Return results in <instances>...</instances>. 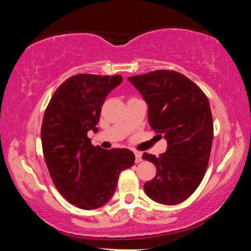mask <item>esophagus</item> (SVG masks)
<instances>
[{"label": "esophagus", "instance_id": "1", "mask_svg": "<svg viewBox=\"0 0 251 251\" xmlns=\"http://www.w3.org/2000/svg\"><path fill=\"white\" fill-rule=\"evenodd\" d=\"M143 160L141 152H135V163H141Z\"/></svg>", "mask_w": 251, "mask_h": 251}]
</instances>
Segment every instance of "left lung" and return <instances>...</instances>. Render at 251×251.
Here are the masks:
<instances>
[{"label": "left lung", "instance_id": "obj_1", "mask_svg": "<svg viewBox=\"0 0 251 251\" xmlns=\"http://www.w3.org/2000/svg\"><path fill=\"white\" fill-rule=\"evenodd\" d=\"M128 79L148 104L151 129L167 141V151L159 157L144 152L143 159L156 167V176L144 189L152 201L177 205L198 188L206 174L214 137L209 101L193 80L175 71Z\"/></svg>", "mask_w": 251, "mask_h": 251}]
</instances>
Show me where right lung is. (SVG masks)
Masks as SVG:
<instances>
[{
    "mask_svg": "<svg viewBox=\"0 0 251 251\" xmlns=\"http://www.w3.org/2000/svg\"><path fill=\"white\" fill-rule=\"evenodd\" d=\"M121 75L77 74L59 85L45 109L42 148L50 176L59 194L80 209L105 205L116 189L118 175L134 165L126 148L106 151L92 145L101 106L122 83Z\"/></svg>",
    "mask_w": 251,
    "mask_h": 251,
    "instance_id": "add662e5",
    "label": "right lung"
}]
</instances>
